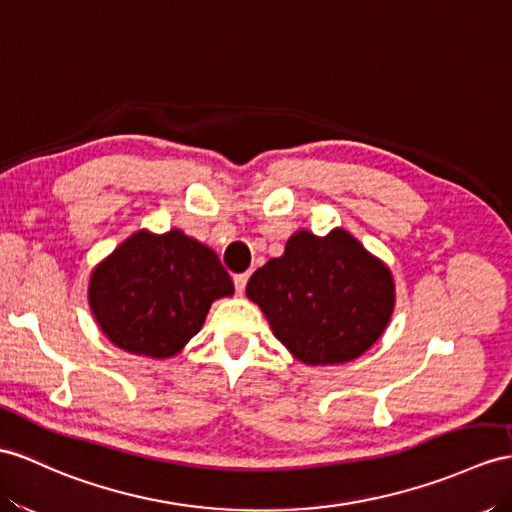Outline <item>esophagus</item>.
Listing matches in <instances>:
<instances>
[{"label":"esophagus","mask_w":512,"mask_h":512,"mask_svg":"<svg viewBox=\"0 0 512 512\" xmlns=\"http://www.w3.org/2000/svg\"><path fill=\"white\" fill-rule=\"evenodd\" d=\"M249 280V273H236L234 276V286H236V293L243 295L245 293V284Z\"/></svg>","instance_id":"34e87169"}]
</instances>
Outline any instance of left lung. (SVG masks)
<instances>
[{
  "mask_svg": "<svg viewBox=\"0 0 512 512\" xmlns=\"http://www.w3.org/2000/svg\"><path fill=\"white\" fill-rule=\"evenodd\" d=\"M245 293L293 358L313 367L363 356L395 308L391 269L343 228L326 236L297 230Z\"/></svg>",
  "mask_w": 512,
  "mask_h": 512,
  "instance_id": "obj_1",
  "label": "left lung"
}]
</instances>
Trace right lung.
Masks as SVG:
<instances>
[{"label": "right lung", "mask_w": 512, "mask_h": 512, "mask_svg": "<svg viewBox=\"0 0 512 512\" xmlns=\"http://www.w3.org/2000/svg\"><path fill=\"white\" fill-rule=\"evenodd\" d=\"M89 308L119 350L173 358L202 330L215 299L234 295L217 254L180 228L139 230L99 260Z\"/></svg>", "instance_id": "obj_1"}]
</instances>
